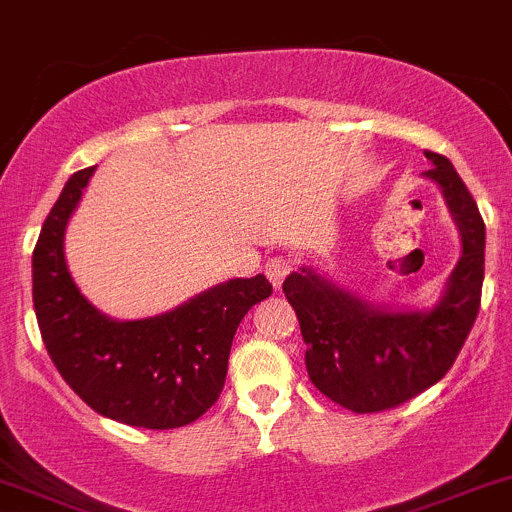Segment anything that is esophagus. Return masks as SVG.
<instances>
[{
  "mask_svg": "<svg viewBox=\"0 0 512 512\" xmlns=\"http://www.w3.org/2000/svg\"><path fill=\"white\" fill-rule=\"evenodd\" d=\"M294 270V262L289 260V257H272L270 262H267L265 272H267V280L272 282V287H280L282 280L289 275V272Z\"/></svg>",
  "mask_w": 512,
  "mask_h": 512,
  "instance_id": "34e87169",
  "label": "esophagus"
}]
</instances>
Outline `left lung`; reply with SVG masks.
<instances>
[{
    "label": "left lung",
    "instance_id": "left-lung-1",
    "mask_svg": "<svg viewBox=\"0 0 512 512\" xmlns=\"http://www.w3.org/2000/svg\"><path fill=\"white\" fill-rule=\"evenodd\" d=\"M426 178L443 190L463 252L428 312L374 307L302 267L282 292L297 312L307 371L327 399L354 414L394 409L446 376L471 334L485 272V223L451 160L426 151Z\"/></svg>",
    "mask_w": 512,
    "mask_h": 512
}]
</instances>
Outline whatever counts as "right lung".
<instances>
[{
    "label": "right lung",
    "instance_id": "obj_1",
    "mask_svg": "<svg viewBox=\"0 0 512 512\" xmlns=\"http://www.w3.org/2000/svg\"><path fill=\"white\" fill-rule=\"evenodd\" d=\"M94 168L66 180L32 255L41 339L66 384L96 414L138 428L188 426L218 401L242 317L272 294L265 275L227 280L158 317L118 322L76 287L64 232Z\"/></svg>",
    "mask_w": 512,
    "mask_h": 512
}]
</instances>
